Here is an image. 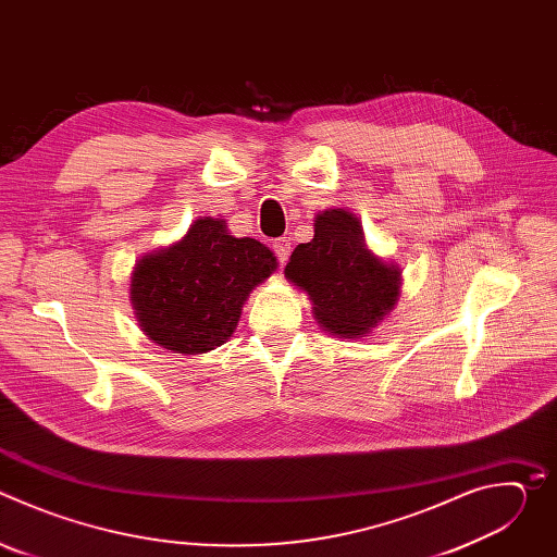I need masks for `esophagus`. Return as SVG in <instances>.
Segmentation results:
<instances>
[{
  "label": "esophagus",
  "mask_w": 557,
  "mask_h": 557,
  "mask_svg": "<svg viewBox=\"0 0 557 557\" xmlns=\"http://www.w3.org/2000/svg\"><path fill=\"white\" fill-rule=\"evenodd\" d=\"M273 251H275L277 260L284 264L288 260V256H290V240H288V237H280V240H275L273 243Z\"/></svg>",
  "instance_id": "1"
}]
</instances>
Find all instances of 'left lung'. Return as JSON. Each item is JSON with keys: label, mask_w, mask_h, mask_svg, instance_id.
Listing matches in <instances>:
<instances>
[{"label": "left lung", "mask_w": 557, "mask_h": 557, "mask_svg": "<svg viewBox=\"0 0 557 557\" xmlns=\"http://www.w3.org/2000/svg\"><path fill=\"white\" fill-rule=\"evenodd\" d=\"M284 275L308 293L312 314L329 333L368 335L394 308L401 271L376 258L355 213L329 209L314 218V235L297 245Z\"/></svg>", "instance_id": "obj_1"}]
</instances>
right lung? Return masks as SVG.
Listing matches in <instances>:
<instances>
[{"label":"right lung","instance_id":"1","mask_svg":"<svg viewBox=\"0 0 557 557\" xmlns=\"http://www.w3.org/2000/svg\"><path fill=\"white\" fill-rule=\"evenodd\" d=\"M275 269L262 243L228 235L220 218H198L181 243L138 260L129 297L153 344L200 355L233 335L249 293Z\"/></svg>","mask_w":557,"mask_h":557}]
</instances>
